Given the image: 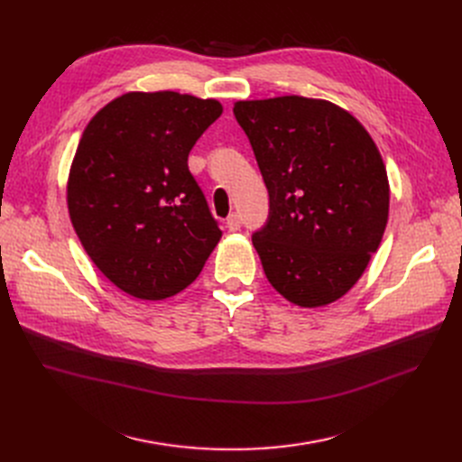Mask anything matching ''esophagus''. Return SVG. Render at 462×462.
I'll list each match as a JSON object with an SVG mask.
<instances>
[{
    "instance_id": "obj_1",
    "label": "esophagus",
    "mask_w": 462,
    "mask_h": 462,
    "mask_svg": "<svg viewBox=\"0 0 462 462\" xmlns=\"http://www.w3.org/2000/svg\"><path fill=\"white\" fill-rule=\"evenodd\" d=\"M226 224H227V229H229V231H238L240 226H243V217H240V214L233 212V214H229Z\"/></svg>"
}]
</instances>
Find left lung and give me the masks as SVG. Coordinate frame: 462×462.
<instances>
[{"label":"left lung","instance_id":"1","mask_svg":"<svg viewBox=\"0 0 462 462\" xmlns=\"http://www.w3.org/2000/svg\"><path fill=\"white\" fill-rule=\"evenodd\" d=\"M269 189L252 235L273 288L302 309L346 295L382 243L389 182L368 131L338 105L282 96L236 101Z\"/></svg>","mask_w":462,"mask_h":462}]
</instances>
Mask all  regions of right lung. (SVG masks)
Instances as JSON below:
<instances>
[{
	"instance_id": "obj_1",
	"label": "right lung",
	"mask_w": 462,
	"mask_h": 462,
	"mask_svg": "<svg viewBox=\"0 0 462 462\" xmlns=\"http://www.w3.org/2000/svg\"><path fill=\"white\" fill-rule=\"evenodd\" d=\"M216 99L129 92L86 125L69 171L71 224L96 267L127 295L186 290L222 238L188 156L222 115Z\"/></svg>"
}]
</instances>
